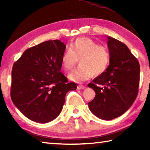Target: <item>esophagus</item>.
I'll list each match as a JSON object with an SVG mask.
<instances>
[{"label":"esophagus","instance_id":"obj_1","mask_svg":"<svg viewBox=\"0 0 150 150\" xmlns=\"http://www.w3.org/2000/svg\"><path fill=\"white\" fill-rule=\"evenodd\" d=\"M84 88H85V86L82 85H79L77 86V89H78V90L84 89Z\"/></svg>","mask_w":150,"mask_h":150}]
</instances>
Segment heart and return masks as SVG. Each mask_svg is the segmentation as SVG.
<instances>
[{"instance_id": "b5f03b06", "label": "heart", "mask_w": 150, "mask_h": 150, "mask_svg": "<svg viewBox=\"0 0 150 150\" xmlns=\"http://www.w3.org/2000/svg\"><path fill=\"white\" fill-rule=\"evenodd\" d=\"M79 60V67L68 75V79L77 83L89 80L93 75L97 77L105 73L110 64V53L107 47L100 45L88 38L75 40L62 57L63 70L68 71Z\"/></svg>"}]
</instances>
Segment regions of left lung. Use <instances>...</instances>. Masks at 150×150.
I'll list each match as a JSON object with an SVG mask.
<instances>
[{"mask_svg":"<svg viewBox=\"0 0 150 150\" xmlns=\"http://www.w3.org/2000/svg\"><path fill=\"white\" fill-rule=\"evenodd\" d=\"M107 38L110 64L88 85L96 93L88 103L89 110L105 120L122 115L132 105L138 93L140 70L138 59L125 44L110 36Z\"/></svg>","mask_w":150,"mask_h":150,"instance_id":"left-lung-1","label":"left lung"}]
</instances>
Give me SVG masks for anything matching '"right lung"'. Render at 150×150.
Returning a JSON list of instances; mask_svg holds the SVG:
<instances>
[{
    "label": "right lung",
    "mask_w": 150,
    "mask_h": 150,
    "mask_svg": "<svg viewBox=\"0 0 150 150\" xmlns=\"http://www.w3.org/2000/svg\"><path fill=\"white\" fill-rule=\"evenodd\" d=\"M66 45L49 40L27 49L14 63L11 96L14 105L32 121L47 123L60 114L68 91L77 89L60 71Z\"/></svg>",
    "instance_id": "1"
}]
</instances>
